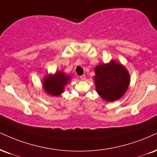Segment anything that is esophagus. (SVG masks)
Returning <instances> with one entry per match:
<instances>
[{"mask_svg":"<svg viewBox=\"0 0 157 157\" xmlns=\"http://www.w3.org/2000/svg\"><path fill=\"white\" fill-rule=\"evenodd\" d=\"M80 78L82 79V80H85V79H86V75H85L84 74L82 75H81Z\"/></svg>","mask_w":157,"mask_h":157,"instance_id":"34e87169","label":"esophagus"}]
</instances>
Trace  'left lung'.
I'll list each match as a JSON object with an SVG mask.
<instances>
[{
  "mask_svg": "<svg viewBox=\"0 0 157 157\" xmlns=\"http://www.w3.org/2000/svg\"><path fill=\"white\" fill-rule=\"evenodd\" d=\"M96 90L102 99L113 102L121 98L127 90L129 75L123 65L116 61L98 65L94 69Z\"/></svg>",
  "mask_w": 157,
  "mask_h": 157,
  "instance_id": "1",
  "label": "left lung"
}]
</instances>
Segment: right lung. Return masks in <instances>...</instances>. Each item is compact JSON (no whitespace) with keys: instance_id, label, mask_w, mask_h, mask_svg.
<instances>
[{"instance_id":"right-lung-1","label":"right lung","mask_w":157,"mask_h":157,"mask_svg":"<svg viewBox=\"0 0 157 157\" xmlns=\"http://www.w3.org/2000/svg\"><path fill=\"white\" fill-rule=\"evenodd\" d=\"M70 77L63 72H57L55 75H49L44 80V88L48 94L57 96L64 91V86L68 83Z\"/></svg>"}]
</instances>
